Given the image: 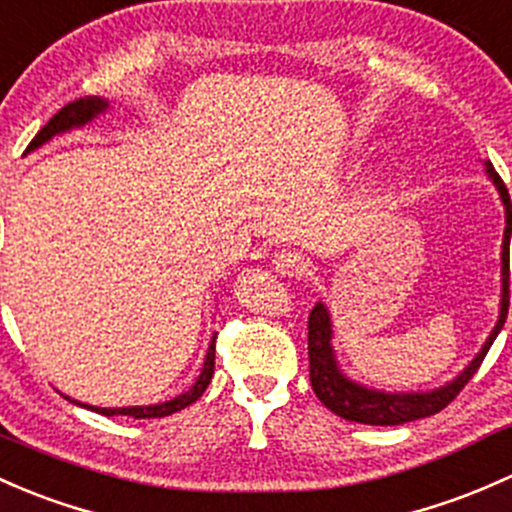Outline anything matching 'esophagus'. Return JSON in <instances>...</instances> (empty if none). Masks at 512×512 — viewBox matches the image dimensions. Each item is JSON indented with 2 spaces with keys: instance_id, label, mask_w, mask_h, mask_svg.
Instances as JSON below:
<instances>
[{
  "instance_id": "esophagus-1",
  "label": "esophagus",
  "mask_w": 512,
  "mask_h": 512,
  "mask_svg": "<svg viewBox=\"0 0 512 512\" xmlns=\"http://www.w3.org/2000/svg\"><path fill=\"white\" fill-rule=\"evenodd\" d=\"M274 270L279 274H289V277H301V274H309V262L294 250H279L274 252V260H272Z\"/></svg>"
}]
</instances>
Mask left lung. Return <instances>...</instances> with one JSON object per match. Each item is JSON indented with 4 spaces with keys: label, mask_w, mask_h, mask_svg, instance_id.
Returning <instances> with one entry per match:
<instances>
[{
    "label": "left lung",
    "mask_w": 512,
    "mask_h": 512,
    "mask_svg": "<svg viewBox=\"0 0 512 512\" xmlns=\"http://www.w3.org/2000/svg\"><path fill=\"white\" fill-rule=\"evenodd\" d=\"M488 176L493 179V184L498 186L500 198L505 203V235H503V299H500V319L496 328L488 336L486 346L481 348V353L471 360L469 368L454 380V383L439 387L432 392H405V395H387V392L368 390V387H360L351 383L348 378H343L336 368V360H333L331 351V321L324 304H316L309 314V378L311 387H314L316 397L328 407L331 412H336L338 417L348 419V422H360V424H375V427H392V424H405L414 422V419L429 417V414H437L444 410L449 402L456 400L466 383L476 375V370L481 368L483 358H486L488 348L493 346L496 336L503 328L505 319H508V306H510V233H512V203L510 193L505 188L503 179L498 176V171L488 164Z\"/></svg>",
    "instance_id": "obj_1"
}]
</instances>
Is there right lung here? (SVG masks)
I'll return each instance as SVG.
<instances>
[{"instance_id": "add662e5", "label": "right lung", "mask_w": 512, "mask_h": 512, "mask_svg": "<svg viewBox=\"0 0 512 512\" xmlns=\"http://www.w3.org/2000/svg\"><path fill=\"white\" fill-rule=\"evenodd\" d=\"M105 107H107V102L95 98V95H90V98H80V100L68 102L66 107H61V110H58L56 115H53L51 120H48L46 125L41 127V132L36 134L34 139H31V144H29V149H26V152L41 147V144L48 142L53 134H61V132H66V129H71V127L85 125V122L93 120V117L98 115V112L105 110ZM213 370H215V336L211 341V348H208L206 363H203V370H201V375H198L196 385H193L188 392H184V395L174 397V400L161 402V405H149V407H115V410H107V407H88V405H80V402H75V405L88 407V410L105 414V417H112V414H125V417H134V419L166 417V414H174V412L184 410V407L191 405V402H196L198 397L206 392L208 383H211Z\"/></svg>"}]
</instances>
